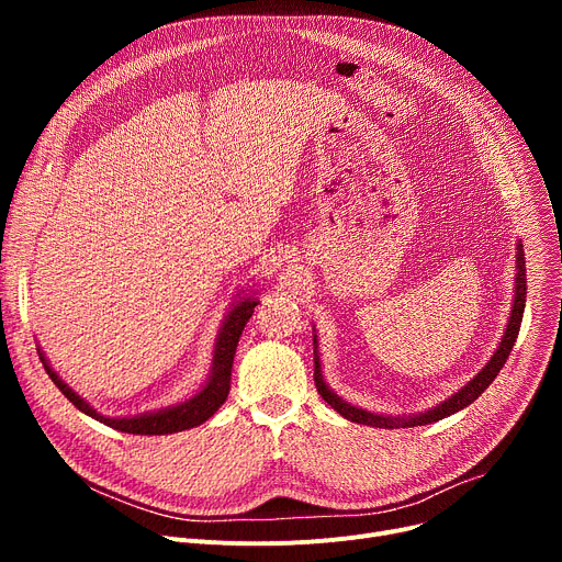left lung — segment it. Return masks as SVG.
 Here are the masks:
<instances>
[{"label": "left lung", "instance_id": "1", "mask_svg": "<svg viewBox=\"0 0 562 562\" xmlns=\"http://www.w3.org/2000/svg\"><path fill=\"white\" fill-rule=\"evenodd\" d=\"M515 289H513V307H510V316L506 323L504 337H501L494 356L487 360V364L471 378L464 387H460L456 394H451L447 401L437 403L435 407H428L424 412H417V415H378V412H369L364 407H356L350 405L348 401H344L337 392L330 390V385L323 378V369H321V352H318V341H316V330H314V382L316 390L321 394V398L326 401L333 409H337L339 415L348 422H356L362 426H373V428H412V426H426L439 419H447L456 412L464 409L467 405L474 403L487 387L490 382L498 375V371L504 369L510 350L517 341L519 328H521V316H524V305H526V261H524V246L521 241H517V255H515Z\"/></svg>", "mask_w": 562, "mask_h": 562}]
</instances>
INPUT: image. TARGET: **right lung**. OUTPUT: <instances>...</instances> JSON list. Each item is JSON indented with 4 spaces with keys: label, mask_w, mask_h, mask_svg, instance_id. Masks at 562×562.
I'll return each instance as SVG.
<instances>
[{
    "label": "right lung",
    "mask_w": 562,
    "mask_h": 562,
    "mask_svg": "<svg viewBox=\"0 0 562 562\" xmlns=\"http://www.w3.org/2000/svg\"><path fill=\"white\" fill-rule=\"evenodd\" d=\"M259 305L257 291L250 293H236V299L229 307V312L225 314L216 341H214V350H212V367L210 373H206L202 387L187 401L175 403L168 407H159V409H150V412H140V415H132V417H106L102 412H98L91 403H88L83 396H79L68 382L58 375L49 360L45 358V350L38 346V356L41 362L47 371V375L52 378L54 385L61 390V394L79 409L83 415H88L91 419L113 428L121 432H132V435H172V432H182L189 428H195L200 424H204L210 417H214L218 407L225 403L227 394H229V378H232V362H234V352H236V344H239V337L246 328L248 318L252 316L255 307Z\"/></svg>",
    "instance_id": "obj_1"
}]
</instances>
